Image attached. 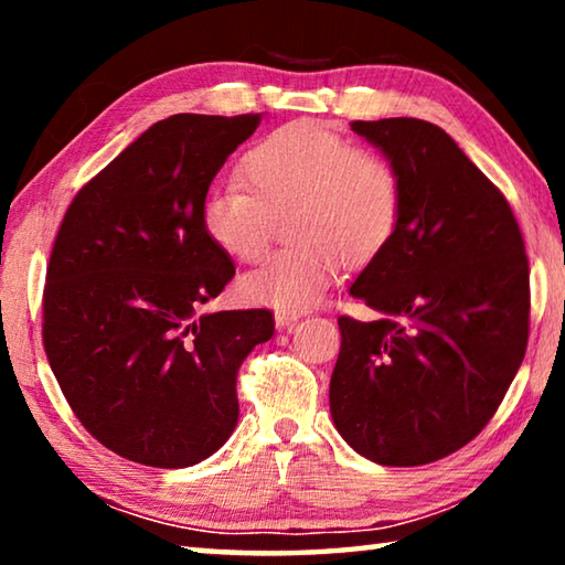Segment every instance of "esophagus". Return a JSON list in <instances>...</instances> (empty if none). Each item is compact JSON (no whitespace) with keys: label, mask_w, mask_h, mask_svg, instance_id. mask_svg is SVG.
Instances as JSON below:
<instances>
[{"label":"esophagus","mask_w":565,"mask_h":565,"mask_svg":"<svg viewBox=\"0 0 565 565\" xmlns=\"http://www.w3.org/2000/svg\"><path fill=\"white\" fill-rule=\"evenodd\" d=\"M301 319V313H296V311H286V309H279L274 313V321H276V327L279 329H289V327H294L296 321Z\"/></svg>","instance_id":"obj_1"}]
</instances>
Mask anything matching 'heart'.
<instances>
[{
	"instance_id": "obj_1",
	"label": "heart",
	"mask_w": 565,
	"mask_h": 565,
	"mask_svg": "<svg viewBox=\"0 0 565 565\" xmlns=\"http://www.w3.org/2000/svg\"><path fill=\"white\" fill-rule=\"evenodd\" d=\"M238 177L246 186H214L199 204L209 242L236 262L259 259L271 242L274 216L289 209V238L296 242L244 276L242 294L254 303H317L343 262L366 266L396 234V167L319 121H291L264 134L238 159Z\"/></svg>"
}]
</instances>
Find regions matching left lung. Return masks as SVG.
Masks as SVG:
<instances>
[{"label":"left lung","mask_w":565,"mask_h":565,"mask_svg":"<svg viewBox=\"0 0 565 565\" xmlns=\"http://www.w3.org/2000/svg\"><path fill=\"white\" fill-rule=\"evenodd\" d=\"M401 179L388 246L351 286L381 319H339L329 404L353 451L420 466L489 424L529 343V256L509 202L424 119L353 121Z\"/></svg>","instance_id":"8db88e82"}]
</instances>
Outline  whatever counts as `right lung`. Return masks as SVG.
Segmentation results:
<instances>
[{
  "instance_id": "1",
  "label": "right lung",
  "mask_w": 565,
  "mask_h": 565,
  "mask_svg": "<svg viewBox=\"0 0 565 565\" xmlns=\"http://www.w3.org/2000/svg\"><path fill=\"white\" fill-rule=\"evenodd\" d=\"M262 114H174L87 181L56 232L42 339L82 426L109 451L184 468L226 444L236 374L274 333L269 309L199 313L232 281L199 204Z\"/></svg>"
}]
</instances>
